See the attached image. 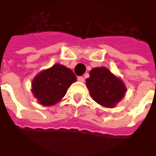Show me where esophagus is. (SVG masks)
Wrapping results in <instances>:
<instances>
[{
    "label": "esophagus",
    "instance_id": "esophagus-1",
    "mask_svg": "<svg viewBox=\"0 0 156 156\" xmlns=\"http://www.w3.org/2000/svg\"><path fill=\"white\" fill-rule=\"evenodd\" d=\"M78 80L79 81V82L83 83V82H84V80H85V79H84V78H83V77L80 76V77H78Z\"/></svg>",
    "mask_w": 156,
    "mask_h": 156
}]
</instances>
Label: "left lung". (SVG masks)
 Instances as JSON below:
<instances>
[{
    "mask_svg": "<svg viewBox=\"0 0 156 156\" xmlns=\"http://www.w3.org/2000/svg\"><path fill=\"white\" fill-rule=\"evenodd\" d=\"M92 99L103 107L113 108L126 93L124 83L105 67L94 68L86 79Z\"/></svg>",
    "mask_w": 156,
    "mask_h": 156,
    "instance_id": "8db88e82",
    "label": "left lung"
}]
</instances>
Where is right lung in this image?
<instances>
[{"label":"right lung","mask_w":156,"mask_h":156,"mask_svg":"<svg viewBox=\"0 0 156 156\" xmlns=\"http://www.w3.org/2000/svg\"><path fill=\"white\" fill-rule=\"evenodd\" d=\"M77 78L73 71L56 64L38 74L32 81V93L40 104L52 106L66 94L67 89Z\"/></svg>","instance_id":"1"}]
</instances>
